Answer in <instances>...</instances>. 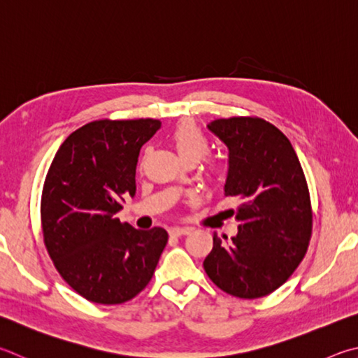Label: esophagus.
<instances>
[{
    "label": "esophagus",
    "instance_id": "1",
    "mask_svg": "<svg viewBox=\"0 0 358 358\" xmlns=\"http://www.w3.org/2000/svg\"><path fill=\"white\" fill-rule=\"evenodd\" d=\"M169 233H171L172 236H185L189 233V229H186V227H172Z\"/></svg>",
    "mask_w": 358,
    "mask_h": 358
}]
</instances>
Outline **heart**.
I'll use <instances>...</instances> for the list:
<instances>
[{"label":"heart","mask_w":358,"mask_h":358,"mask_svg":"<svg viewBox=\"0 0 358 358\" xmlns=\"http://www.w3.org/2000/svg\"><path fill=\"white\" fill-rule=\"evenodd\" d=\"M169 139L172 141L173 147L177 148L180 157L186 161H197L208 152L210 141L194 120H181L169 133ZM208 169L213 175L220 173V167L216 162H208Z\"/></svg>","instance_id":"obj_1"}]
</instances>
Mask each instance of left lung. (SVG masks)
<instances>
[{"label": "left lung", "mask_w": 358, "mask_h": 358, "mask_svg": "<svg viewBox=\"0 0 358 358\" xmlns=\"http://www.w3.org/2000/svg\"><path fill=\"white\" fill-rule=\"evenodd\" d=\"M210 131L229 147L225 196L239 201L238 235H213L206 275L239 299H258L288 280L307 253L313 210L297 155L280 129L259 117L211 122Z\"/></svg>", "instance_id": "1"}]
</instances>
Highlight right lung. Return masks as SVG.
Segmentation results:
<instances>
[{
	"mask_svg": "<svg viewBox=\"0 0 358 358\" xmlns=\"http://www.w3.org/2000/svg\"><path fill=\"white\" fill-rule=\"evenodd\" d=\"M159 120H95L62 142L45 177L41 222L55 268L90 302L131 301L152 280L169 235L115 216L136 192V164Z\"/></svg>",
	"mask_w": 358,
	"mask_h": 358,
	"instance_id": "add662e5",
	"label": "right lung"
}]
</instances>
